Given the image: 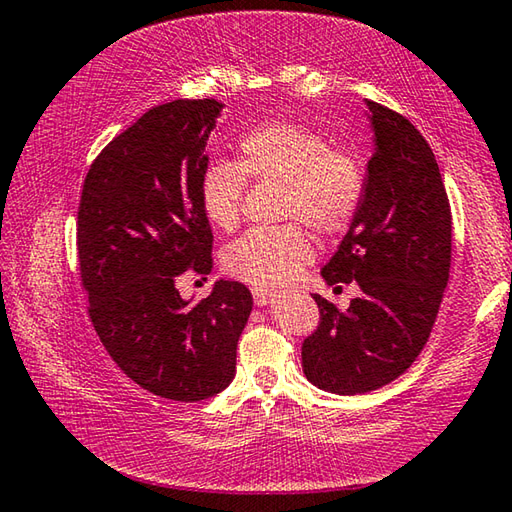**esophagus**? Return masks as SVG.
<instances>
[{"label": "esophagus", "mask_w": 512, "mask_h": 512, "mask_svg": "<svg viewBox=\"0 0 512 512\" xmlns=\"http://www.w3.org/2000/svg\"><path fill=\"white\" fill-rule=\"evenodd\" d=\"M253 300L257 306H266L268 302L275 300V291H268V288H253Z\"/></svg>", "instance_id": "34e87169"}]
</instances>
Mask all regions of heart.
<instances>
[{
  "mask_svg": "<svg viewBox=\"0 0 512 512\" xmlns=\"http://www.w3.org/2000/svg\"><path fill=\"white\" fill-rule=\"evenodd\" d=\"M246 176L282 185L280 219L304 221L324 237L347 232L365 199V172L353 154L333 150L311 127L273 120L241 134L237 163H210L199 181V203L210 226L239 224ZM313 259L311 235L300 224L253 228L224 250V266L239 280L284 284Z\"/></svg>",
  "mask_w": 512,
  "mask_h": 512,
  "instance_id": "b5f03b06",
  "label": "heart"
}]
</instances>
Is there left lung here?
<instances>
[{"mask_svg":"<svg viewBox=\"0 0 512 512\" xmlns=\"http://www.w3.org/2000/svg\"><path fill=\"white\" fill-rule=\"evenodd\" d=\"M374 154L365 199L322 268L329 286L358 282L349 309L313 295L320 324L302 342L304 376L356 396L392 383L423 351L450 277L452 215L439 165L421 132L367 100Z\"/></svg>","mask_w":512,"mask_h":512,"instance_id":"1","label":"left lung"}]
</instances>
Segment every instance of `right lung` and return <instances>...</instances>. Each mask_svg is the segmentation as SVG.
<instances>
[{
  "label": "right lung",
  "instance_id": "1",
  "mask_svg": "<svg viewBox=\"0 0 512 512\" xmlns=\"http://www.w3.org/2000/svg\"><path fill=\"white\" fill-rule=\"evenodd\" d=\"M221 109L203 98L145 111L91 163L78 208L80 277L100 342L136 385L179 403L232 383L253 311L241 282L219 280L197 304L176 288L185 271H212L199 181Z\"/></svg>",
  "mask_w": 512,
  "mask_h": 512
}]
</instances>
